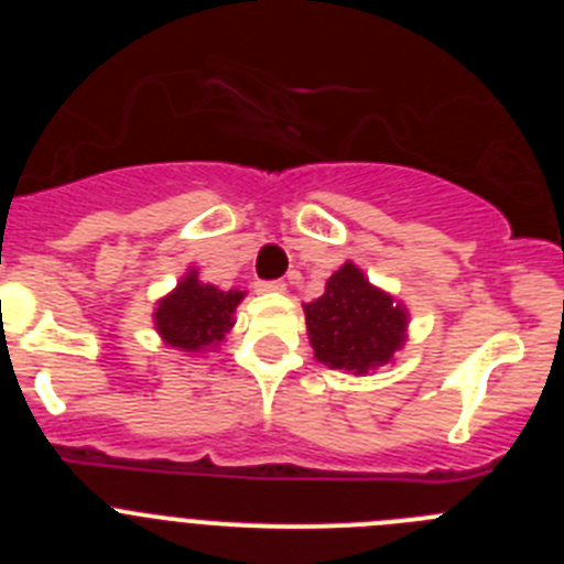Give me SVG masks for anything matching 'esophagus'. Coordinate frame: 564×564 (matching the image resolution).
<instances>
[{"label": "esophagus", "mask_w": 564, "mask_h": 564, "mask_svg": "<svg viewBox=\"0 0 564 564\" xmlns=\"http://www.w3.org/2000/svg\"><path fill=\"white\" fill-rule=\"evenodd\" d=\"M259 293H285V282L282 279H262L257 282Z\"/></svg>", "instance_id": "esophagus-1"}]
</instances>
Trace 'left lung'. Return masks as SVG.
I'll return each instance as SVG.
<instances>
[{"label":"left lung","mask_w":564,"mask_h":564,"mask_svg":"<svg viewBox=\"0 0 564 564\" xmlns=\"http://www.w3.org/2000/svg\"><path fill=\"white\" fill-rule=\"evenodd\" d=\"M305 318L318 361L347 372L390 361L406 330V311L372 288L352 262L327 279L325 293L305 305Z\"/></svg>","instance_id":"1"}]
</instances>
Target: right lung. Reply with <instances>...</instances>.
<instances>
[{"instance_id":"1","label":"right lung","mask_w":564,"mask_h":564,"mask_svg":"<svg viewBox=\"0 0 564 564\" xmlns=\"http://www.w3.org/2000/svg\"><path fill=\"white\" fill-rule=\"evenodd\" d=\"M242 291H220L203 285L197 273H188L154 311L158 333L172 347L181 350H200L214 341H223L234 325V311L242 302Z\"/></svg>"}]
</instances>
